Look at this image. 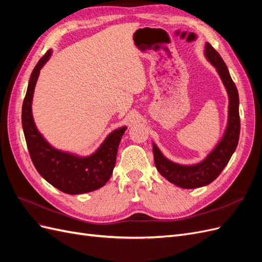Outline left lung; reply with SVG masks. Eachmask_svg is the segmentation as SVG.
<instances>
[{
    "instance_id": "left-lung-1",
    "label": "left lung",
    "mask_w": 262,
    "mask_h": 262,
    "mask_svg": "<svg viewBox=\"0 0 262 262\" xmlns=\"http://www.w3.org/2000/svg\"><path fill=\"white\" fill-rule=\"evenodd\" d=\"M205 57L212 63V66L216 68L228 93V124L223 139L203 162L193 166L178 165L168 161L158 147L153 144L154 162L157 170L171 184L185 189L203 187L215 180L231 160L239 140V97L236 85L229 75L225 62L209 42L205 45Z\"/></svg>"
}]
</instances>
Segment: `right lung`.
I'll return each mask as SVG.
<instances>
[{
    "mask_svg": "<svg viewBox=\"0 0 262 262\" xmlns=\"http://www.w3.org/2000/svg\"><path fill=\"white\" fill-rule=\"evenodd\" d=\"M51 55L48 50L38 61L30 75L26 96L23 101L21 124L31 161L37 171L61 191L69 194H81L105 186L112 176L119 143L125 126L109 134L104 143L93 155L78 157L51 147L38 132L33 115L31 100L39 73Z\"/></svg>",
    "mask_w": 262,
    "mask_h": 262,
    "instance_id": "obj_1",
    "label": "right lung"
}]
</instances>
